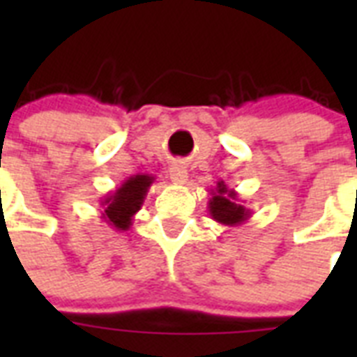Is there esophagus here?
Returning <instances> with one entry per match:
<instances>
[{
  "instance_id": "obj_1",
  "label": "esophagus",
  "mask_w": 357,
  "mask_h": 357,
  "mask_svg": "<svg viewBox=\"0 0 357 357\" xmlns=\"http://www.w3.org/2000/svg\"><path fill=\"white\" fill-rule=\"evenodd\" d=\"M168 178H170L172 183L183 185L185 181H187V178H189V172H187V168H185L183 162H174L172 167H170V170H168Z\"/></svg>"
}]
</instances>
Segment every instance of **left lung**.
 <instances>
[{
    "mask_svg": "<svg viewBox=\"0 0 357 357\" xmlns=\"http://www.w3.org/2000/svg\"><path fill=\"white\" fill-rule=\"evenodd\" d=\"M209 215L215 222L222 226H241L252 217V211L241 204L237 192L234 189H228L224 181H218L217 187L211 189V198H209Z\"/></svg>",
    "mask_w": 357,
    "mask_h": 357,
    "instance_id": "1",
    "label": "left lung"
}]
</instances>
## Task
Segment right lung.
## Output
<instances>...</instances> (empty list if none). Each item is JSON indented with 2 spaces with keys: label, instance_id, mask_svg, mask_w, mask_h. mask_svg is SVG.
<instances>
[{
  "label": "right lung",
  "instance_id": "add662e5",
  "mask_svg": "<svg viewBox=\"0 0 357 357\" xmlns=\"http://www.w3.org/2000/svg\"><path fill=\"white\" fill-rule=\"evenodd\" d=\"M155 178L151 174H135L120 187L111 190L102 200V218L116 231H128L133 226L135 215L140 211L144 198Z\"/></svg>",
  "mask_w": 357,
  "mask_h": 357
}]
</instances>
